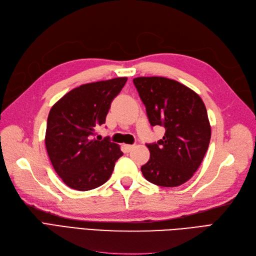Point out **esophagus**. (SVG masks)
Instances as JSON below:
<instances>
[{
	"instance_id": "1",
	"label": "esophagus",
	"mask_w": 256,
	"mask_h": 256,
	"mask_svg": "<svg viewBox=\"0 0 256 256\" xmlns=\"http://www.w3.org/2000/svg\"><path fill=\"white\" fill-rule=\"evenodd\" d=\"M124 147H125V150H126L127 152H131V150H134V145H124Z\"/></svg>"
}]
</instances>
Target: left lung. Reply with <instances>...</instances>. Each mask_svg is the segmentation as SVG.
Listing matches in <instances>:
<instances>
[{
    "mask_svg": "<svg viewBox=\"0 0 256 256\" xmlns=\"http://www.w3.org/2000/svg\"><path fill=\"white\" fill-rule=\"evenodd\" d=\"M152 126L166 128L164 138L147 144L150 157L143 176L160 187H177L196 172L208 150L212 128L203 100L186 85L164 76L134 79Z\"/></svg>",
    "mask_w": 256,
    "mask_h": 256,
    "instance_id": "left-lung-1",
    "label": "left lung"
}]
</instances>
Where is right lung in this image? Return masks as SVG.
<instances>
[{"instance_id": "add662e5", "label": "right lung", "mask_w": 256, "mask_h": 256, "mask_svg": "<svg viewBox=\"0 0 256 256\" xmlns=\"http://www.w3.org/2000/svg\"><path fill=\"white\" fill-rule=\"evenodd\" d=\"M126 82L122 76L83 84L51 108L46 148L56 174L68 187L88 191L104 184L122 156L120 146L109 138L99 141L94 136Z\"/></svg>"}]
</instances>
